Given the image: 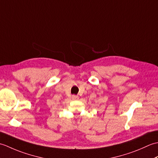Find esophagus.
Here are the masks:
<instances>
[{
	"mask_svg": "<svg viewBox=\"0 0 158 158\" xmlns=\"http://www.w3.org/2000/svg\"><path fill=\"white\" fill-rule=\"evenodd\" d=\"M79 97L78 96H77V95L72 96V99L74 100H79Z\"/></svg>",
	"mask_w": 158,
	"mask_h": 158,
	"instance_id": "esophagus-1",
	"label": "esophagus"
}]
</instances>
